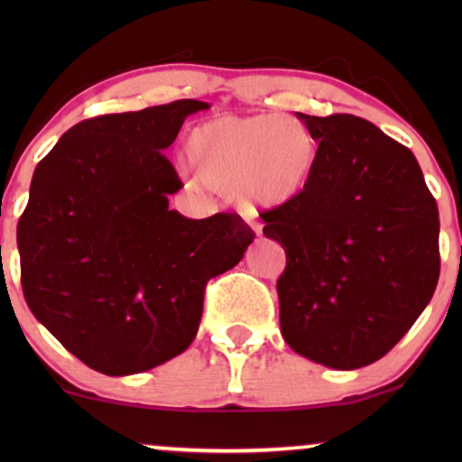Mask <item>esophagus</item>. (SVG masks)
Wrapping results in <instances>:
<instances>
[{"label": "esophagus", "instance_id": "esophagus-1", "mask_svg": "<svg viewBox=\"0 0 462 462\" xmlns=\"http://www.w3.org/2000/svg\"><path fill=\"white\" fill-rule=\"evenodd\" d=\"M252 226H254V231L258 233V236H261V225H258V223H254V225H252Z\"/></svg>", "mask_w": 462, "mask_h": 462}]
</instances>
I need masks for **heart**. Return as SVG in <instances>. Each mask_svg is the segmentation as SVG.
<instances>
[{
	"mask_svg": "<svg viewBox=\"0 0 462 462\" xmlns=\"http://www.w3.org/2000/svg\"><path fill=\"white\" fill-rule=\"evenodd\" d=\"M185 155L204 187L236 195L250 210H271L307 191L319 144L296 117L218 116L189 132Z\"/></svg>",
	"mask_w": 462,
	"mask_h": 462,
	"instance_id": "1",
	"label": "heart"
}]
</instances>
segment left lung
I'll return each mask as SVG.
<instances>
[{
	"instance_id": "8db88e82",
	"label": "left lung",
	"mask_w": 462,
	"mask_h": 462,
	"mask_svg": "<svg viewBox=\"0 0 462 462\" xmlns=\"http://www.w3.org/2000/svg\"><path fill=\"white\" fill-rule=\"evenodd\" d=\"M319 143L307 191L263 233L286 250L282 337L299 356L357 370L400 343L439 280V212L412 155L374 124L296 113Z\"/></svg>"
}]
</instances>
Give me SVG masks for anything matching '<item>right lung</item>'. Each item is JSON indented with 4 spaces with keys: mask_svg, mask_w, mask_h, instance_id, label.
Segmentation results:
<instances>
[{
    "mask_svg": "<svg viewBox=\"0 0 462 462\" xmlns=\"http://www.w3.org/2000/svg\"><path fill=\"white\" fill-rule=\"evenodd\" d=\"M185 98L75 124L37 163L18 220L24 300L69 353L106 376L147 372L198 334L206 283L244 258L254 233L237 214L185 218L162 153Z\"/></svg>",
    "mask_w": 462,
    "mask_h": 462,
    "instance_id": "add662e5",
    "label": "right lung"
}]
</instances>
